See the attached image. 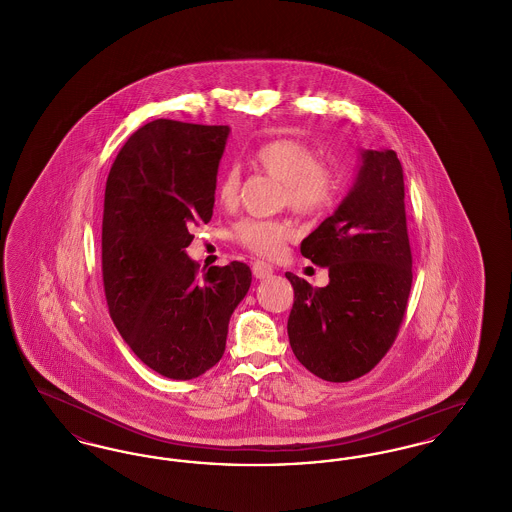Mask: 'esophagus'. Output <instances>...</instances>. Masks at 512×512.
Segmentation results:
<instances>
[{"label": "esophagus", "mask_w": 512, "mask_h": 512, "mask_svg": "<svg viewBox=\"0 0 512 512\" xmlns=\"http://www.w3.org/2000/svg\"><path fill=\"white\" fill-rule=\"evenodd\" d=\"M251 270H253V276L259 278V280L272 276V272H274V268L270 267L268 263H263V261H255Z\"/></svg>", "instance_id": "obj_1"}]
</instances>
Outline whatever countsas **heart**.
Listing matches in <instances>:
<instances>
[{
  "instance_id": "1",
  "label": "heart",
  "mask_w": 512,
  "mask_h": 512,
  "mask_svg": "<svg viewBox=\"0 0 512 512\" xmlns=\"http://www.w3.org/2000/svg\"><path fill=\"white\" fill-rule=\"evenodd\" d=\"M253 165L282 182L280 203L303 217L326 213L341 190L340 171L326 161H318L317 151L295 138H276L257 147ZM217 195L224 207L236 205L240 197V172L226 169L220 174ZM297 230L290 220L244 219L232 228L238 245L259 257H278Z\"/></svg>"
}]
</instances>
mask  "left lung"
Here are the masks:
<instances>
[{
	"instance_id": "8db88e82",
	"label": "left lung",
	"mask_w": 512,
	"mask_h": 512,
	"mask_svg": "<svg viewBox=\"0 0 512 512\" xmlns=\"http://www.w3.org/2000/svg\"><path fill=\"white\" fill-rule=\"evenodd\" d=\"M301 255L328 267L330 284L313 288L286 272L293 286V355L326 382L365 376L397 338L413 284L405 182L395 151H363L353 190L301 242Z\"/></svg>"
}]
</instances>
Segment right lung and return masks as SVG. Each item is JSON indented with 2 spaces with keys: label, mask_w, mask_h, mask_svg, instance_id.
<instances>
[{
  "label": "right lung",
  "mask_w": 512,
  "mask_h": 512,
  "mask_svg": "<svg viewBox=\"0 0 512 512\" xmlns=\"http://www.w3.org/2000/svg\"><path fill=\"white\" fill-rule=\"evenodd\" d=\"M228 126L157 119L121 147L105 186L103 290L117 330L144 365L192 380L217 365L228 322L251 286L240 261L199 270L186 255L213 217Z\"/></svg>",
  "instance_id": "1"
}]
</instances>
